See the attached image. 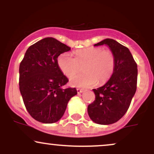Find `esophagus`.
<instances>
[{
	"mask_svg": "<svg viewBox=\"0 0 154 154\" xmlns=\"http://www.w3.org/2000/svg\"><path fill=\"white\" fill-rule=\"evenodd\" d=\"M77 93H83V90L82 89H80V88H77Z\"/></svg>",
	"mask_w": 154,
	"mask_h": 154,
	"instance_id": "obj_1",
	"label": "esophagus"
}]
</instances>
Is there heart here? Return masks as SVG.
<instances>
[{
	"label": "heart",
	"mask_w": 154,
	"mask_h": 154,
	"mask_svg": "<svg viewBox=\"0 0 154 154\" xmlns=\"http://www.w3.org/2000/svg\"><path fill=\"white\" fill-rule=\"evenodd\" d=\"M75 58L68 53L61 54L58 58V65L67 77L75 75L82 68L83 74L70 79V84L75 87L90 88L103 84L109 80L116 66L115 56L111 51L99 47H90L75 51Z\"/></svg>",
	"instance_id": "obj_1"
}]
</instances>
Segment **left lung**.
I'll return each mask as SVG.
<instances>
[{
  "mask_svg": "<svg viewBox=\"0 0 154 154\" xmlns=\"http://www.w3.org/2000/svg\"><path fill=\"white\" fill-rule=\"evenodd\" d=\"M106 45L115 56L114 74L102 87L93 89L95 98L88 106L90 118L99 125L116 122L125 115L137 89V67L127 47L113 39H105L95 46Z\"/></svg>",
  "mask_w": 154,
  "mask_h": 154,
  "instance_id": "1",
  "label": "left lung"
}]
</instances>
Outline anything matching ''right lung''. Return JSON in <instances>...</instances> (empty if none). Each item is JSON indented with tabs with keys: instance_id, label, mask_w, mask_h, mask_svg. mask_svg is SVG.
<instances>
[{
	"instance_id": "1",
	"label": "right lung",
	"mask_w": 154,
	"mask_h": 154,
	"mask_svg": "<svg viewBox=\"0 0 154 154\" xmlns=\"http://www.w3.org/2000/svg\"><path fill=\"white\" fill-rule=\"evenodd\" d=\"M71 50L53 38L30 45L19 65V91L26 110L42 123L56 122L62 117L75 88L63 89L69 79L60 69L58 57Z\"/></svg>"
}]
</instances>
